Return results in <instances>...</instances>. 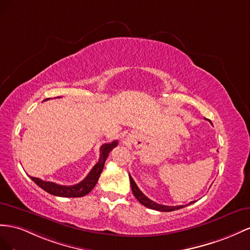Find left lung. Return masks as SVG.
<instances>
[{
	"label": "left lung",
	"mask_w": 250,
	"mask_h": 250,
	"mask_svg": "<svg viewBox=\"0 0 250 250\" xmlns=\"http://www.w3.org/2000/svg\"><path fill=\"white\" fill-rule=\"evenodd\" d=\"M130 177V182H131V188H132V191H133V195L135 196V198L137 199V200L142 204L145 205L146 208H151V209H155V210H159V211H173V210H177V209H180L185 208V206H188L191 203H194V201H191L190 203L187 204V205H178V206H167V205H162V204H158L154 201H152L151 199H148L144 192H142L138 187L137 184L135 183V181L133 180V178L131 177V175L129 174Z\"/></svg>",
	"instance_id": "1"
}]
</instances>
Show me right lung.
Returning a JSON list of instances; mask_svg holds the SVG:
<instances>
[{"instance_id":"1","label":"right lung","mask_w":250,"mask_h":250,"mask_svg":"<svg viewBox=\"0 0 250 250\" xmlns=\"http://www.w3.org/2000/svg\"><path fill=\"white\" fill-rule=\"evenodd\" d=\"M49 99V98H47ZM45 99V101H47ZM118 144L117 140H114L110 144H104L101 147V155H99V160L96 165L90 170V173L87 175L83 181L77 183L75 185H60L54 182H49L44 181L40 179V178L31 177L30 178L33 180V182L37 183L41 188L46 190L49 194L58 197H68V198H78V197H83L93 189V188L96 185L98 178L101 176L104 162L108 158V156L112 149L115 147Z\"/></svg>"}]
</instances>
